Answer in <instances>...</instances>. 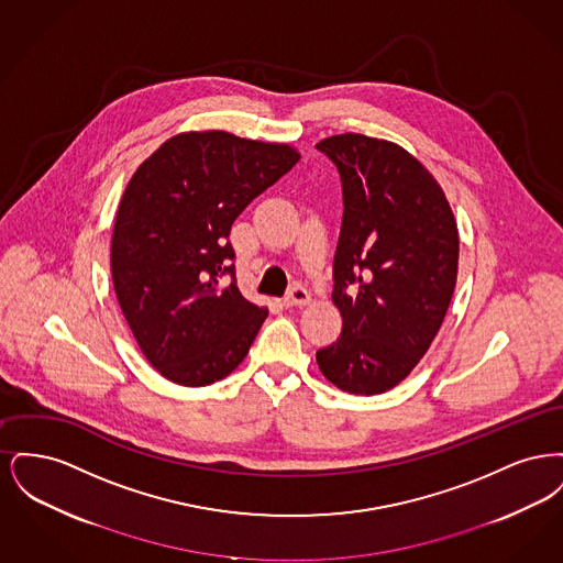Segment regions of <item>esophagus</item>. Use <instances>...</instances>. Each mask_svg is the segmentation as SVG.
Masks as SVG:
<instances>
[{
  "instance_id": "obj_1",
  "label": "esophagus",
  "mask_w": 563,
  "mask_h": 563,
  "mask_svg": "<svg viewBox=\"0 0 563 563\" xmlns=\"http://www.w3.org/2000/svg\"><path fill=\"white\" fill-rule=\"evenodd\" d=\"M310 303V294L306 287L295 285L294 289L285 297V306L294 308V306H308Z\"/></svg>"
}]
</instances>
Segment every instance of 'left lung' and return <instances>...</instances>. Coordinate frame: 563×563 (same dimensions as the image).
Segmentation results:
<instances>
[{
  "instance_id": "8db88e82",
  "label": "left lung",
  "mask_w": 563,
  "mask_h": 563,
  "mask_svg": "<svg viewBox=\"0 0 563 563\" xmlns=\"http://www.w3.org/2000/svg\"><path fill=\"white\" fill-rule=\"evenodd\" d=\"M342 177L344 217L333 260L338 342L317 352L350 395L395 388L427 354L457 276V228L437 179L401 145L365 134L317 143Z\"/></svg>"
}]
</instances>
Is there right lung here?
<instances>
[{"label": "right lung", "instance_id": "right-lung-1", "mask_svg": "<svg viewBox=\"0 0 563 563\" xmlns=\"http://www.w3.org/2000/svg\"><path fill=\"white\" fill-rule=\"evenodd\" d=\"M297 161L285 143L189 131L134 170L113 223L111 278L139 349L166 379L209 386L246 356L268 308L239 291L228 236Z\"/></svg>", "mask_w": 563, "mask_h": 563}]
</instances>
